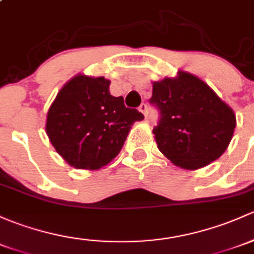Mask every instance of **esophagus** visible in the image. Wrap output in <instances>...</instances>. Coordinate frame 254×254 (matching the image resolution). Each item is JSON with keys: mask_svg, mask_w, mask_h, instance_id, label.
Instances as JSON below:
<instances>
[{"mask_svg": "<svg viewBox=\"0 0 254 254\" xmlns=\"http://www.w3.org/2000/svg\"><path fill=\"white\" fill-rule=\"evenodd\" d=\"M138 111H140L141 113L143 114V116H145V117H147V114H148V111H147V106H146L145 103H142V105H141L140 107H138Z\"/></svg>", "mask_w": 254, "mask_h": 254, "instance_id": "34e87169", "label": "esophagus"}]
</instances>
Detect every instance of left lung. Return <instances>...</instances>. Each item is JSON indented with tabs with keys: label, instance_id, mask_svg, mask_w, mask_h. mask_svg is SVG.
I'll list each match as a JSON object with an SVG mask.
<instances>
[{
	"label": "left lung",
	"instance_id": "8db88e82",
	"mask_svg": "<svg viewBox=\"0 0 254 254\" xmlns=\"http://www.w3.org/2000/svg\"><path fill=\"white\" fill-rule=\"evenodd\" d=\"M151 103L161 120L153 129L158 149L183 169L197 170L218 159L233 138V108L198 76L179 70L153 81Z\"/></svg>",
	"mask_w": 254,
	"mask_h": 254
}]
</instances>
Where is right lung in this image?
Masks as SVG:
<instances>
[{
  "instance_id": "obj_1",
  "label": "right lung",
  "mask_w": 254,
  "mask_h": 254,
  "mask_svg": "<svg viewBox=\"0 0 254 254\" xmlns=\"http://www.w3.org/2000/svg\"><path fill=\"white\" fill-rule=\"evenodd\" d=\"M103 76L78 74L61 89L46 118V134L57 153L76 169L96 170L113 161L132 124L142 120L123 97L109 92Z\"/></svg>"
}]
</instances>
